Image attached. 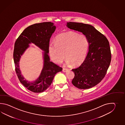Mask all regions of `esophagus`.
<instances>
[{
    "instance_id": "obj_1",
    "label": "esophagus",
    "mask_w": 125,
    "mask_h": 125,
    "mask_svg": "<svg viewBox=\"0 0 125 125\" xmlns=\"http://www.w3.org/2000/svg\"><path fill=\"white\" fill-rule=\"evenodd\" d=\"M68 69H66V68H63V69H62V71L63 72H67L68 71Z\"/></svg>"
}]
</instances>
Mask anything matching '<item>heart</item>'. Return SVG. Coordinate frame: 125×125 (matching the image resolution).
<instances>
[{"mask_svg": "<svg viewBox=\"0 0 125 125\" xmlns=\"http://www.w3.org/2000/svg\"><path fill=\"white\" fill-rule=\"evenodd\" d=\"M88 46V41L85 35L70 32L59 36L55 42H51L49 51L55 63L62 62L65 54L67 63L77 65L84 60Z\"/></svg>", "mask_w": 125, "mask_h": 125, "instance_id": "obj_1", "label": "heart"}]
</instances>
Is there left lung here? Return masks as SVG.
<instances>
[{
    "instance_id": "left-lung-1",
    "label": "left lung",
    "mask_w": 125,
    "mask_h": 125,
    "mask_svg": "<svg viewBox=\"0 0 125 125\" xmlns=\"http://www.w3.org/2000/svg\"><path fill=\"white\" fill-rule=\"evenodd\" d=\"M66 26L82 32L88 41V51L85 60L80 66L72 69L74 73L72 83L79 89L90 88L101 82L109 68L111 60L109 41L91 25L69 22Z\"/></svg>"
}]
</instances>
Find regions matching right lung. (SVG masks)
<instances>
[{
    "label": "right lung",
    "mask_w": 125,
    "mask_h": 125,
    "mask_svg": "<svg viewBox=\"0 0 125 125\" xmlns=\"http://www.w3.org/2000/svg\"><path fill=\"white\" fill-rule=\"evenodd\" d=\"M56 29L53 23L46 22L37 23L28 27L16 39L13 51L15 70L20 82L28 90L35 93H40L46 90L52 83L57 73L61 72L62 68L50 61L48 55L50 38ZM32 42L44 51V65L41 73L37 80L31 82L21 74L19 68V61L21 55Z\"/></svg>",
    "instance_id": "right-lung-1"
}]
</instances>
